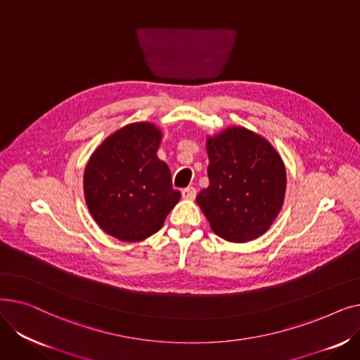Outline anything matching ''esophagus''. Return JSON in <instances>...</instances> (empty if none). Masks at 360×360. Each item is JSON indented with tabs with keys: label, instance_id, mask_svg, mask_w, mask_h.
I'll return each instance as SVG.
<instances>
[{
	"label": "esophagus",
	"instance_id": "esophagus-1",
	"mask_svg": "<svg viewBox=\"0 0 360 360\" xmlns=\"http://www.w3.org/2000/svg\"><path fill=\"white\" fill-rule=\"evenodd\" d=\"M195 195H197V190H195L194 186H186V188H184V190H182V197L185 200H194Z\"/></svg>",
	"mask_w": 360,
	"mask_h": 360
}]
</instances>
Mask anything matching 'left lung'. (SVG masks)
Listing matches in <instances>:
<instances>
[{"label": "left lung", "mask_w": 360, "mask_h": 360, "mask_svg": "<svg viewBox=\"0 0 360 360\" xmlns=\"http://www.w3.org/2000/svg\"><path fill=\"white\" fill-rule=\"evenodd\" d=\"M209 186L195 197L212 231L229 242L266 233L286 194V167L277 150L257 132L229 127L207 137Z\"/></svg>", "instance_id": "8db88e82"}]
</instances>
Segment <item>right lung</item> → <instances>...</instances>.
<instances>
[{"instance_id":"obj_1","label":"right lung","mask_w":360,"mask_h":360,"mask_svg":"<svg viewBox=\"0 0 360 360\" xmlns=\"http://www.w3.org/2000/svg\"><path fill=\"white\" fill-rule=\"evenodd\" d=\"M162 131L128 124L93 151L83 176L87 209L108 235L139 242L162 229L181 200L167 165L158 158Z\"/></svg>"}]
</instances>
